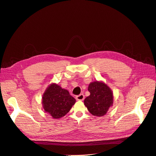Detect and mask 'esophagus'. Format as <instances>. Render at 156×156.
<instances>
[{
	"label": "esophagus",
	"mask_w": 156,
	"mask_h": 156,
	"mask_svg": "<svg viewBox=\"0 0 156 156\" xmlns=\"http://www.w3.org/2000/svg\"><path fill=\"white\" fill-rule=\"evenodd\" d=\"M85 98V96L83 94H80L79 95L76 96V100H83Z\"/></svg>",
	"instance_id": "34e87169"
}]
</instances>
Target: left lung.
<instances>
[{
    "label": "left lung",
    "instance_id": "obj_1",
    "mask_svg": "<svg viewBox=\"0 0 156 156\" xmlns=\"http://www.w3.org/2000/svg\"><path fill=\"white\" fill-rule=\"evenodd\" d=\"M88 90L90 96L85 100V105L95 116L105 115L113 104V93L109 87L102 82L95 81L90 84Z\"/></svg>",
    "mask_w": 156,
    "mask_h": 156
}]
</instances>
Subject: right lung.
Returning <instances> with one entry per match:
<instances>
[{"label": "right lung", "instance_id": "obj_1", "mask_svg": "<svg viewBox=\"0 0 156 156\" xmlns=\"http://www.w3.org/2000/svg\"><path fill=\"white\" fill-rule=\"evenodd\" d=\"M76 102L68 90L56 84H51L44 92L43 105L44 110L54 119L64 117Z\"/></svg>", "mask_w": 156, "mask_h": 156}]
</instances>
